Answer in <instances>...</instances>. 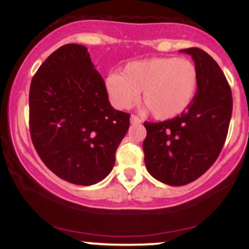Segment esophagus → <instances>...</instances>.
I'll return each mask as SVG.
<instances>
[{"mask_svg": "<svg viewBox=\"0 0 249 249\" xmlns=\"http://www.w3.org/2000/svg\"><path fill=\"white\" fill-rule=\"evenodd\" d=\"M130 124H142V120H140L138 116H135V115H132V116H130Z\"/></svg>", "mask_w": 249, "mask_h": 249, "instance_id": "obj_1", "label": "esophagus"}]
</instances>
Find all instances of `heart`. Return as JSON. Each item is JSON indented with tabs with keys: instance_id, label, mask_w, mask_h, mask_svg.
Returning a JSON list of instances; mask_svg holds the SVG:
<instances>
[{
	"instance_id": "b5f03b06",
	"label": "heart",
	"mask_w": 249,
	"mask_h": 249,
	"mask_svg": "<svg viewBox=\"0 0 249 249\" xmlns=\"http://www.w3.org/2000/svg\"><path fill=\"white\" fill-rule=\"evenodd\" d=\"M198 86L195 64L185 58L156 56L132 61L121 75L109 73L105 89L117 109H129L140 93V104L157 120H168L185 111Z\"/></svg>"
}]
</instances>
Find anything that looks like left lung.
<instances>
[{"label": "left lung", "instance_id": "1", "mask_svg": "<svg viewBox=\"0 0 249 249\" xmlns=\"http://www.w3.org/2000/svg\"><path fill=\"white\" fill-rule=\"evenodd\" d=\"M194 59L198 86L190 107L163 122H145L142 142L147 172L172 186L200 178L215 162L228 135L232 95L216 61L200 48L181 49Z\"/></svg>", "mask_w": 249, "mask_h": 249}]
</instances>
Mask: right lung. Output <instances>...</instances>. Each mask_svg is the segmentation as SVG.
<instances>
[{"instance_id": "1", "label": "right lung", "mask_w": 249, "mask_h": 249, "mask_svg": "<svg viewBox=\"0 0 249 249\" xmlns=\"http://www.w3.org/2000/svg\"><path fill=\"white\" fill-rule=\"evenodd\" d=\"M30 134L43 163L76 185L103 180L129 128V115L111 107L87 47L69 43L51 54L33 77Z\"/></svg>"}]
</instances>
